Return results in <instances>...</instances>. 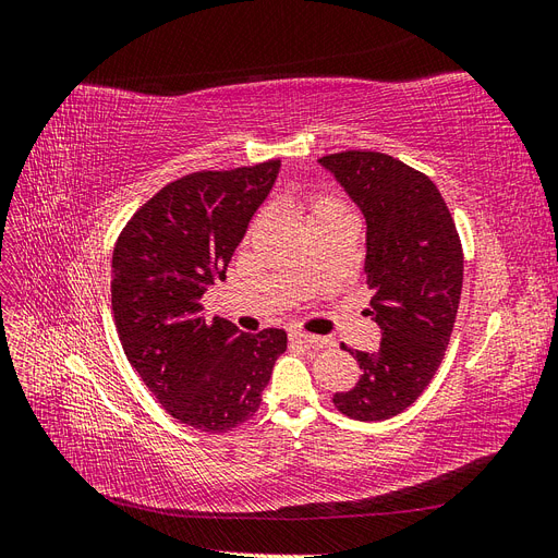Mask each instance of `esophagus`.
Instances as JSON below:
<instances>
[{
    "instance_id": "obj_1",
    "label": "esophagus",
    "mask_w": 558,
    "mask_h": 558,
    "mask_svg": "<svg viewBox=\"0 0 558 558\" xmlns=\"http://www.w3.org/2000/svg\"><path fill=\"white\" fill-rule=\"evenodd\" d=\"M289 340H291L293 344H300V347H320V344H326L324 337L310 335V332H302V330H291Z\"/></svg>"
}]
</instances>
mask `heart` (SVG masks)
<instances>
[{
    "mask_svg": "<svg viewBox=\"0 0 558 558\" xmlns=\"http://www.w3.org/2000/svg\"><path fill=\"white\" fill-rule=\"evenodd\" d=\"M335 209H344L340 202H335V199H330V197H316L312 205H310V211H307V221L312 223L314 218H318V216H324V214H330V211H335Z\"/></svg>",
    "mask_w": 558,
    "mask_h": 558,
    "instance_id": "obj_1",
    "label": "heart"
}]
</instances>
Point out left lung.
Masks as SVG:
<instances>
[{"label":"left lung","instance_id":"1","mask_svg":"<svg viewBox=\"0 0 558 558\" xmlns=\"http://www.w3.org/2000/svg\"><path fill=\"white\" fill-rule=\"evenodd\" d=\"M365 216L367 314L381 328L375 353L349 351L361 379L332 402L356 421H384L424 393L445 359L459 312L463 248L437 185L377 150L318 160Z\"/></svg>","mask_w":558,"mask_h":558}]
</instances>
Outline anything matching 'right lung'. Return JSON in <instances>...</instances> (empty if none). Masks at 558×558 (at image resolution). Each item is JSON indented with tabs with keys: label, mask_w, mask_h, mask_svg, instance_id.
Returning <instances> with one entry per match:
<instances>
[{
	"label": "right lung",
	"mask_w": 558,
	"mask_h": 558,
	"mask_svg": "<svg viewBox=\"0 0 558 558\" xmlns=\"http://www.w3.org/2000/svg\"><path fill=\"white\" fill-rule=\"evenodd\" d=\"M281 160L193 172L150 197L123 228L111 260V310L130 365L181 424L226 433L258 412L286 332H240L202 314V295L226 279L251 216Z\"/></svg>",
	"instance_id": "add662e5"
}]
</instances>
